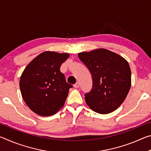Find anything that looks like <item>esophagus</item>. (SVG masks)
<instances>
[{"instance_id":"34e87169","label":"esophagus","mask_w":151,"mask_h":151,"mask_svg":"<svg viewBox=\"0 0 151 151\" xmlns=\"http://www.w3.org/2000/svg\"><path fill=\"white\" fill-rule=\"evenodd\" d=\"M79 86H80V85H79V83H76V84H75V85H74V87L76 88H77L79 87Z\"/></svg>"}]
</instances>
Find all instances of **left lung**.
<instances>
[{"label": "left lung", "instance_id": "obj_1", "mask_svg": "<svg viewBox=\"0 0 151 151\" xmlns=\"http://www.w3.org/2000/svg\"><path fill=\"white\" fill-rule=\"evenodd\" d=\"M78 55L93 78L91 91L85 94L86 104L100 114L115 111L124 102L131 86L129 63L120 55L104 48Z\"/></svg>", "mask_w": 151, "mask_h": 151}]
</instances>
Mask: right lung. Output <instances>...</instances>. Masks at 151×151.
<instances>
[{"label":"right lung","mask_w":151,"mask_h":151,"mask_svg":"<svg viewBox=\"0 0 151 151\" xmlns=\"http://www.w3.org/2000/svg\"><path fill=\"white\" fill-rule=\"evenodd\" d=\"M68 53L45 51L25 68L20 79L22 98L30 109L40 116L55 114L63 106L69 88L60 67Z\"/></svg>","instance_id":"obj_1"}]
</instances>
